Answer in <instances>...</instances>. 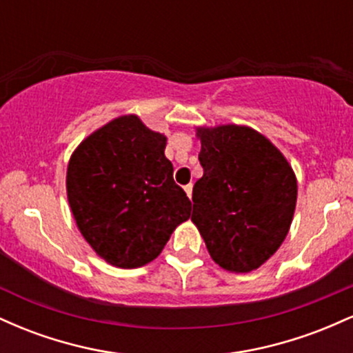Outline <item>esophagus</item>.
<instances>
[{"mask_svg":"<svg viewBox=\"0 0 353 353\" xmlns=\"http://www.w3.org/2000/svg\"><path fill=\"white\" fill-rule=\"evenodd\" d=\"M184 190H185V194H188V197L190 199V197H192V184L184 185Z\"/></svg>","mask_w":353,"mask_h":353,"instance_id":"esophagus-1","label":"esophagus"}]
</instances>
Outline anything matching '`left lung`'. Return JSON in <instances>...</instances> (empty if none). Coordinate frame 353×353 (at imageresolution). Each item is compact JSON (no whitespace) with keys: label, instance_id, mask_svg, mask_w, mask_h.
Segmentation results:
<instances>
[{"label":"left lung","instance_id":"8db88e82","mask_svg":"<svg viewBox=\"0 0 353 353\" xmlns=\"http://www.w3.org/2000/svg\"><path fill=\"white\" fill-rule=\"evenodd\" d=\"M197 137L204 174L194 184L190 221L222 269H259L277 252L292 224V168L265 136L247 125L197 128Z\"/></svg>","mask_w":353,"mask_h":353}]
</instances>
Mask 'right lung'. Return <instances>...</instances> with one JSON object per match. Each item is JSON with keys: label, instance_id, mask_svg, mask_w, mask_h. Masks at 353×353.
Listing matches in <instances>:
<instances>
[{"label": "right lung", "instance_id": "add662e5", "mask_svg": "<svg viewBox=\"0 0 353 353\" xmlns=\"http://www.w3.org/2000/svg\"><path fill=\"white\" fill-rule=\"evenodd\" d=\"M165 136L134 114L109 121L72 152L66 174L76 225L101 259L121 269L154 261L190 201L174 182Z\"/></svg>", "mask_w": 353, "mask_h": 353}]
</instances>
